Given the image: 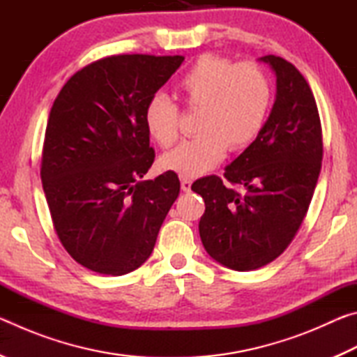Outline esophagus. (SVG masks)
Here are the masks:
<instances>
[{
	"label": "esophagus",
	"instance_id": "esophagus-1",
	"mask_svg": "<svg viewBox=\"0 0 357 357\" xmlns=\"http://www.w3.org/2000/svg\"><path fill=\"white\" fill-rule=\"evenodd\" d=\"M190 187H192V181L189 178L181 176V189L184 192H190Z\"/></svg>",
	"mask_w": 357,
	"mask_h": 357
}]
</instances>
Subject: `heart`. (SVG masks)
<instances>
[{
	"mask_svg": "<svg viewBox=\"0 0 357 357\" xmlns=\"http://www.w3.org/2000/svg\"><path fill=\"white\" fill-rule=\"evenodd\" d=\"M176 96L187 110L200 112L198 137L165 154L162 165L195 178L213 170L228 148L239 151L255 140L269 112L271 83L258 64L203 55L178 80ZM178 107L164 94L148 102L144 126L162 148L178 140Z\"/></svg>",
	"mask_w": 357,
	"mask_h": 357,
	"instance_id": "b5f03b06",
	"label": "heart"
}]
</instances>
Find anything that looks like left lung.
I'll return each instance as SVG.
<instances>
[{
    "label": "left lung",
    "mask_w": 357,
    "mask_h": 357,
    "mask_svg": "<svg viewBox=\"0 0 357 357\" xmlns=\"http://www.w3.org/2000/svg\"><path fill=\"white\" fill-rule=\"evenodd\" d=\"M275 100L261 130L231 164L225 179H197L204 200L198 229L204 250L225 268L253 271L283 253L307 214L321 170V123L309 83L291 63L268 55Z\"/></svg>",
    "instance_id": "left-lung-1"
}]
</instances>
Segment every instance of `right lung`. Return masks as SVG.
Here are the masks:
<instances>
[{
	"label": "right lung",
	"mask_w": 357,
	"mask_h": 357,
	"mask_svg": "<svg viewBox=\"0 0 357 357\" xmlns=\"http://www.w3.org/2000/svg\"><path fill=\"white\" fill-rule=\"evenodd\" d=\"M183 61L179 55L99 59L72 75L53 102L42 185L64 249L94 273L140 268L179 195L174 172L142 178L155 157L144 110Z\"/></svg>",
	"instance_id": "1"
}]
</instances>
